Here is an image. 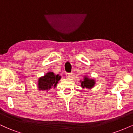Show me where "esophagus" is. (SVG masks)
<instances>
[{
	"mask_svg": "<svg viewBox=\"0 0 133 133\" xmlns=\"http://www.w3.org/2000/svg\"><path fill=\"white\" fill-rule=\"evenodd\" d=\"M72 75V73H67L66 77H68V78H70V77H71Z\"/></svg>",
	"mask_w": 133,
	"mask_h": 133,
	"instance_id": "34e87169",
	"label": "esophagus"
}]
</instances>
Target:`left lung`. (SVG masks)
<instances>
[{
    "label": "left lung",
    "mask_w": 133,
    "mask_h": 133,
    "mask_svg": "<svg viewBox=\"0 0 133 133\" xmlns=\"http://www.w3.org/2000/svg\"><path fill=\"white\" fill-rule=\"evenodd\" d=\"M80 82H81V86L82 88H86V89H91L92 88H94V85H95L96 81L94 79H90L88 76H85L84 77L83 81H80Z\"/></svg>",
    "instance_id": "left-lung-1"
}]
</instances>
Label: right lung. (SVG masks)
<instances>
[{
  "instance_id": "right-lung-1",
  "label": "right lung",
  "mask_w": 133,
  "mask_h": 133,
  "mask_svg": "<svg viewBox=\"0 0 133 133\" xmlns=\"http://www.w3.org/2000/svg\"><path fill=\"white\" fill-rule=\"evenodd\" d=\"M61 77L59 74H56L52 72H49L44 76L39 77L38 80V88L42 91H47L52 88H56L57 84L59 81Z\"/></svg>"
}]
</instances>
